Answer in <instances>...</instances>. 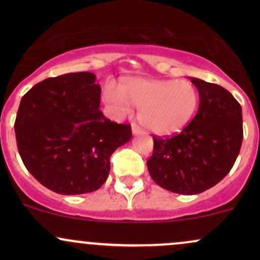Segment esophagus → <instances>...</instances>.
<instances>
[{
    "label": "esophagus",
    "mask_w": 260,
    "mask_h": 260,
    "mask_svg": "<svg viewBox=\"0 0 260 260\" xmlns=\"http://www.w3.org/2000/svg\"><path fill=\"white\" fill-rule=\"evenodd\" d=\"M132 133L134 136H139V134H143V131L140 129V128L137 126V124H133L132 126Z\"/></svg>",
    "instance_id": "esophagus-1"
}]
</instances>
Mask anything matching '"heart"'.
I'll return each instance as SVG.
<instances>
[{
    "label": "heart",
    "instance_id": "1",
    "mask_svg": "<svg viewBox=\"0 0 260 260\" xmlns=\"http://www.w3.org/2000/svg\"><path fill=\"white\" fill-rule=\"evenodd\" d=\"M107 109L116 117L138 107V118L155 134H174L184 129L199 106V91L193 83L178 79H129L120 92L107 86L103 92Z\"/></svg>",
    "mask_w": 260,
    "mask_h": 260
}]
</instances>
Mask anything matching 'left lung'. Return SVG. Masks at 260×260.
I'll list each match as a JSON object with an SVG mask.
<instances>
[{
	"instance_id": "1",
	"label": "left lung",
	"mask_w": 260,
	"mask_h": 260,
	"mask_svg": "<svg viewBox=\"0 0 260 260\" xmlns=\"http://www.w3.org/2000/svg\"><path fill=\"white\" fill-rule=\"evenodd\" d=\"M199 91L197 115L181 133L155 137L147 161L156 184L178 194H198L229 174L243 139L242 109L222 86L189 78Z\"/></svg>"
}]
</instances>
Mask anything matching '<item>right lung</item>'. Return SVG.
<instances>
[{"label":"right lung","instance_id":"obj_1","mask_svg":"<svg viewBox=\"0 0 260 260\" xmlns=\"http://www.w3.org/2000/svg\"><path fill=\"white\" fill-rule=\"evenodd\" d=\"M90 72L35 84L20 100L14 131L28 171L52 192L90 193L105 183L113 151L132 138L129 124L100 111L101 88Z\"/></svg>","mask_w":260,"mask_h":260}]
</instances>
